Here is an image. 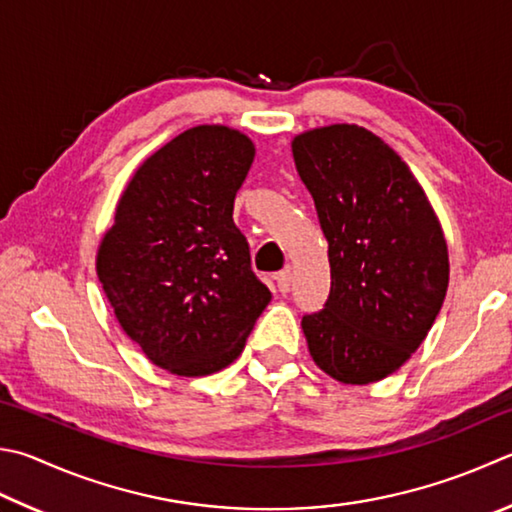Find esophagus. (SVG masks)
<instances>
[{"instance_id": "1", "label": "esophagus", "mask_w": 512, "mask_h": 512, "mask_svg": "<svg viewBox=\"0 0 512 512\" xmlns=\"http://www.w3.org/2000/svg\"><path fill=\"white\" fill-rule=\"evenodd\" d=\"M275 280H277V291H280L282 295H286L288 291H291V280H293V277H291V273H288V271H284V273H280V275H277V277H275Z\"/></svg>"}]
</instances>
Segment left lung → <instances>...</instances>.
<instances>
[{"label": "left lung", "instance_id": "1", "mask_svg": "<svg viewBox=\"0 0 512 512\" xmlns=\"http://www.w3.org/2000/svg\"><path fill=\"white\" fill-rule=\"evenodd\" d=\"M291 150L331 266L327 304L302 318L306 345L338 383H376L410 360L441 311L450 282L441 221L407 163L365 127L306 129Z\"/></svg>", "mask_w": 512, "mask_h": 512}]
</instances>
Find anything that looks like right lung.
I'll list each match as a JSON object with an SVG mask.
<instances>
[{"label": "right lung", "mask_w": 512, "mask_h": 512, "mask_svg": "<svg viewBox=\"0 0 512 512\" xmlns=\"http://www.w3.org/2000/svg\"><path fill=\"white\" fill-rule=\"evenodd\" d=\"M255 143L228 125L174 136L129 179L96 273L129 338L176 376H208L244 351L271 291L232 221Z\"/></svg>", "instance_id": "obj_1"}]
</instances>
